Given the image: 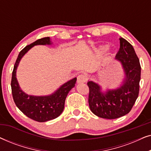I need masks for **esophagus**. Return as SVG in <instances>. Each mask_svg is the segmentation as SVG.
Returning <instances> with one entry per match:
<instances>
[{
    "mask_svg": "<svg viewBox=\"0 0 151 151\" xmlns=\"http://www.w3.org/2000/svg\"><path fill=\"white\" fill-rule=\"evenodd\" d=\"M86 80H87V77L84 74H80L77 78L78 83H83V82H86Z\"/></svg>",
    "mask_w": 151,
    "mask_h": 151,
    "instance_id": "esophagus-1",
    "label": "esophagus"
}]
</instances>
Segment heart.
<instances>
[{
  "mask_svg": "<svg viewBox=\"0 0 151 151\" xmlns=\"http://www.w3.org/2000/svg\"><path fill=\"white\" fill-rule=\"evenodd\" d=\"M107 49H108V47L107 46H101L100 47V48H99V49L102 51H105L106 50H107Z\"/></svg>",
  "mask_w": 151,
  "mask_h": 151,
  "instance_id": "obj_1",
  "label": "heart"
}]
</instances>
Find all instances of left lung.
<instances>
[{
  "label": "left lung",
  "instance_id": "1",
  "mask_svg": "<svg viewBox=\"0 0 151 151\" xmlns=\"http://www.w3.org/2000/svg\"><path fill=\"white\" fill-rule=\"evenodd\" d=\"M120 47L115 60L120 63L124 77L115 88L103 91L100 84L88 81V104L92 113L104 119H116L130 112L139 90L141 67L133 47L124 38H119Z\"/></svg>",
  "mask_w": 151,
  "mask_h": 151
}]
</instances>
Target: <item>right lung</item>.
Returning a JSON list of instances; mask_svg holds the SVG:
<instances>
[{
  "label": "right lung",
  "mask_w": 151,
  "mask_h": 151,
  "mask_svg": "<svg viewBox=\"0 0 151 151\" xmlns=\"http://www.w3.org/2000/svg\"><path fill=\"white\" fill-rule=\"evenodd\" d=\"M49 37L38 39L27 45L18 54L12 78V91L14 102L18 109L29 118L39 122L51 120L56 118L63 113L65 102L68 93L75 86L77 78H74L60 86L51 94L47 96H33L24 93L20 87L16 78V70L22 58L36 45H51Z\"/></svg>",
  "instance_id": "right-lung-1"
}]
</instances>
